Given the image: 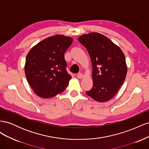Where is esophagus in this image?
<instances>
[{
  "label": "esophagus",
  "mask_w": 149,
  "mask_h": 149,
  "mask_svg": "<svg viewBox=\"0 0 149 149\" xmlns=\"http://www.w3.org/2000/svg\"><path fill=\"white\" fill-rule=\"evenodd\" d=\"M77 77L78 78H82L83 77V74L81 73H79L77 74Z\"/></svg>",
  "instance_id": "esophagus-1"
}]
</instances>
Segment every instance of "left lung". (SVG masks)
<instances>
[{
	"instance_id": "8db88e82",
	"label": "left lung",
	"mask_w": 149,
	"mask_h": 149,
	"mask_svg": "<svg viewBox=\"0 0 149 149\" xmlns=\"http://www.w3.org/2000/svg\"><path fill=\"white\" fill-rule=\"evenodd\" d=\"M91 57L93 86L86 91L98 102L113 97L123 85L127 74L125 56L121 49L104 35L90 33L78 38Z\"/></svg>"
}]
</instances>
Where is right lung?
<instances>
[{
  "instance_id": "1",
  "label": "right lung",
  "mask_w": 149,
  "mask_h": 149,
  "mask_svg": "<svg viewBox=\"0 0 149 149\" xmlns=\"http://www.w3.org/2000/svg\"><path fill=\"white\" fill-rule=\"evenodd\" d=\"M72 42L71 37L55 35L42 40L27 54L25 76L38 96L52 97L68 86L71 76L66 71L64 54Z\"/></svg>"
}]
</instances>
